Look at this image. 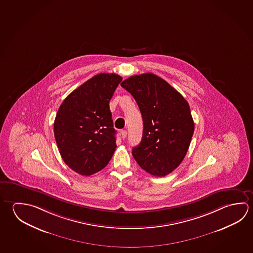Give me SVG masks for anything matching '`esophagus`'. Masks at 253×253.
Here are the masks:
<instances>
[{
    "instance_id": "obj_1",
    "label": "esophagus",
    "mask_w": 253,
    "mask_h": 253,
    "mask_svg": "<svg viewBox=\"0 0 253 253\" xmlns=\"http://www.w3.org/2000/svg\"><path fill=\"white\" fill-rule=\"evenodd\" d=\"M121 136L123 138H125V137H127V131L126 130H122L121 131Z\"/></svg>"
}]
</instances>
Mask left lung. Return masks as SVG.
Instances as JSON below:
<instances>
[{
	"label": "left lung",
	"mask_w": 253,
	"mask_h": 253,
	"mask_svg": "<svg viewBox=\"0 0 253 253\" xmlns=\"http://www.w3.org/2000/svg\"><path fill=\"white\" fill-rule=\"evenodd\" d=\"M121 86L135 98L143 119V136L133 147L134 159L155 177L172 172L185 158L194 134L188 103L152 73L130 76Z\"/></svg>",
	"instance_id": "1"
}]
</instances>
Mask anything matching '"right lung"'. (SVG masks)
Masks as SVG:
<instances>
[{
	"mask_svg": "<svg viewBox=\"0 0 253 253\" xmlns=\"http://www.w3.org/2000/svg\"><path fill=\"white\" fill-rule=\"evenodd\" d=\"M122 80L116 74H98L69 94L58 108L54 122L58 151L80 175L101 170L116 151L109 101Z\"/></svg>",
	"mask_w": 253,
	"mask_h": 253,
	"instance_id": "1",
	"label": "right lung"
}]
</instances>
